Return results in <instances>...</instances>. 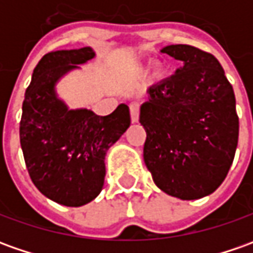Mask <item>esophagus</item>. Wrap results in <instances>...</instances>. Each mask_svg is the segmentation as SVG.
I'll use <instances>...</instances> for the list:
<instances>
[{
	"label": "esophagus",
	"mask_w": 253,
	"mask_h": 253,
	"mask_svg": "<svg viewBox=\"0 0 253 253\" xmlns=\"http://www.w3.org/2000/svg\"><path fill=\"white\" fill-rule=\"evenodd\" d=\"M130 116H131V122L137 123L138 118H140V105L138 104H131L130 105Z\"/></svg>",
	"instance_id": "1"
}]
</instances>
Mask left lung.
Returning <instances> with one entry per match:
<instances>
[{
    "instance_id": "left-lung-1",
    "label": "left lung",
    "mask_w": 253,
    "mask_h": 253,
    "mask_svg": "<svg viewBox=\"0 0 253 253\" xmlns=\"http://www.w3.org/2000/svg\"><path fill=\"white\" fill-rule=\"evenodd\" d=\"M161 52L180 61V68L152 84L141 105L144 162L168 195L204 198L224 181L234 159L240 126L233 85L212 54L185 44Z\"/></svg>"
}]
</instances>
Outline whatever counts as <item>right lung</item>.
I'll use <instances>...</instances> for the list:
<instances>
[{"label":"right lung","mask_w":253,"mask_h":253,"mask_svg":"<svg viewBox=\"0 0 253 253\" xmlns=\"http://www.w3.org/2000/svg\"><path fill=\"white\" fill-rule=\"evenodd\" d=\"M94 56L91 47L44 55L22 106L20 145L32 181L47 198L73 208L97 198L104 187L105 155L130 127L126 104L98 116L85 108L70 109L58 95L62 77Z\"/></svg>","instance_id":"add662e5"}]
</instances>
